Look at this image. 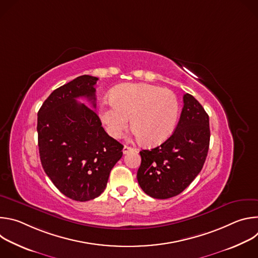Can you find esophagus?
<instances>
[{"instance_id":"obj_1","label":"esophagus","mask_w":258,"mask_h":258,"mask_svg":"<svg viewBox=\"0 0 258 258\" xmlns=\"http://www.w3.org/2000/svg\"><path fill=\"white\" fill-rule=\"evenodd\" d=\"M137 149H135V148H132V147H130V146H124L123 147V149H122V152H123V154H127L128 152H132V151H136Z\"/></svg>"}]
</instances>
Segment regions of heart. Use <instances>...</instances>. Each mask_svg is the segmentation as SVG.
Returning a JSON list of instances; mask_svg holds the SVG:
<instances>
[{"label": "heart", "instance_id": "b5f03b06", "mask_svg": "<svg viewBox=\"0 0 258 258\" xmlns=\"http://www.w3.org/2000/svg\"><path fill=\"white\" fill-rule=\"evenodd\" d=\"M100 106V118L108 134L119 138L131 126L139 141L156 146L167 140L177 124L179 103L168 89L148 84H124Z\"/></svg>", "mask_w": 258, "mask_h": 258}]
</instances>
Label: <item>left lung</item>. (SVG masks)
Instances as JSON below:
<instances>
[{"label":"left lung","instance_id":"left-lung-1","mask_svg":"<svg viewBox=\"0 0 258 258\" xmlns=\"http://www.w3.org/2000/svg\"><path fill=\"white\" fill-rule=\"evenodd\" d=\"M173 134L160 146L142 150L137 178L142 190L152 198L167 199L185 190L201 171L210 140L209 117L190 94Z\"/></svg>","mask_w":258,"mask_h":258}]
</instances>
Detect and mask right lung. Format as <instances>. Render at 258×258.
<instances>
[{"mask_svg":"<svg viewBox=\"0 0 258 258\" xmlns=\"http://www.w3.org/2000/svg\"><path fill=\"white\" fill-rule=\"evenodd\" d=\"M99 79L81 76L56 89L38 113L39 152L55 187L76 201L100 196L123 146L110 137L93 108L76 101L86 97L96 107Z\"/></svg>","mask_w":258,"mask_h":258,"instance_id":"add662e5","label":"right lung"}]
</instances>
